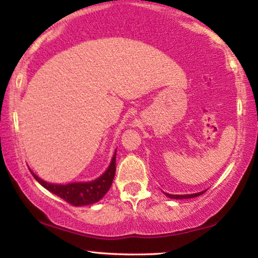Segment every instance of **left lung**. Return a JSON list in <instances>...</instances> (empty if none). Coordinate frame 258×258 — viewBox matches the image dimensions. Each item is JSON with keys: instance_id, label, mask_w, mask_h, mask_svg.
Wrapping results in <instances>:
<instances>
[{"instance_id": "obj_1", "label": "left lung", "mask_w": 258, "mask_h": 258, "mask_svg": "<svg viewBox=\"0 0 258 258\" xmlns=\"http://www.w3.org/2000/svg\"><path fill=\"white\" fill-rule=\"evenodd\" d=\"M207 190V189H206ZM206 190H202V191H199V193H194V194H184V195H173V194H168V193H165L166 197H168L170 199H190V198H197L199 195H202L205 193Z\"/></svg>"}]
</instances>
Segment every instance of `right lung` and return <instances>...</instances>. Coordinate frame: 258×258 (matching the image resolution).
Wrapping results in <instances>:
<instances>
[{
	"mask_svg": "<svg viewBox=\"0 0 258 258\" xmlns=\"http://www.w3.org/2000/svg\"><path fill=\"white\" fill-rule=\"evenodd\" d=\"M31 172V170H30ZM32 176L42 184L43 187L63 199L64 201L72 206H86L92 205L100 200L107 190L110 189L112 181L115 174V153L108 168L103 175L89 182H74L68 184H55L43 181L42 179L31 172Z\"/></svg>",
	"mask_w": 258,
	"mask_h": 258,
	"instance_id": "add662e5",
	"label": "right lung"
}]
</instances>
